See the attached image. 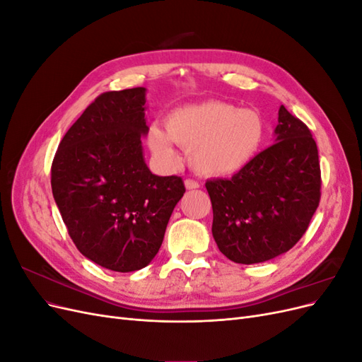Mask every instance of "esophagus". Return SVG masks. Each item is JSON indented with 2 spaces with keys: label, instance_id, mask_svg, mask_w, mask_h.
I'll use <instances>...</instances> for the list:
<instances>
[{
  "label": "esophagus",
  "instance_id": "esophagus-1",
  "mask_svg": "<svg viewBox=\"0 0 362 362\" xmlns=\"http://www.w3.org/2000/svg\"><path fill=\"white\" fill-rule=\"evenodd\" d=\"M184 185L187 190H194V189H199V182L194 181V180H185Z\"/></svg>",
  "mask_w": 362,
  "mask_h": 362
}]
</instances>
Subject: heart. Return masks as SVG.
I'll use <instances>...</instances> for the list:
<instances>
[{"label":"heart","mask_w":362,"mask_h":362,"mask_svg":"<svg viewBox=\"0 0 362 362\" xmlns=\"http://www.w3.org/2000/svg\"><path fill=\"white\" fill-rule=\"evenodd\" d=\"M166 133L152 125L148 131L151 151L172 161V141L190 149L192 168L204 177L221 178L243 169L254 158L266 137L264 120L252 108H235L223 101H204L172 110Z\"/></svg>","instance_id":"b5f03b06"}]
</instances>
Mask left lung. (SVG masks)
<instances>
[{"label":"left lung","mask_w":362,"mask_h":362,"mask_svg":"<svg viewBox=\"0 0 362 362\" xmlns=\"http://www.w3.org/2000/svg\"><path fill=\"white\" fill-rule=\"evenodd\" d=\"M213 237L238 264L286 254L305 234L320 202L319 151L302 120L279 107L275 144L229 180L206 181Z\"/></svg>","instance_id":"8db88e82"}]
</instances>
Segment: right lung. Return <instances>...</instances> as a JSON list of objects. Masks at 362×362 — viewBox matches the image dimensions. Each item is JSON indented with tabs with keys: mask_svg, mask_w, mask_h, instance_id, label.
<instances>
[{
	"mask_svg": "<svg viewBox=\"0 0 362 362\" xmlns=\"http://www.w3.org/2000/svg\"><path fill=\"white\" fill-rule=\"evenodd\" d=\"M146 89L105 92L62 139L51 187L81 254L113 272H134L154 259L175 205L180 177H158L145 163Z\"/></svg>",
	"mask_w": 362,
	"mask_h": 362,
	"instance_id": "right-lung-1",
	"label": "right lung"
}]
</instances>
